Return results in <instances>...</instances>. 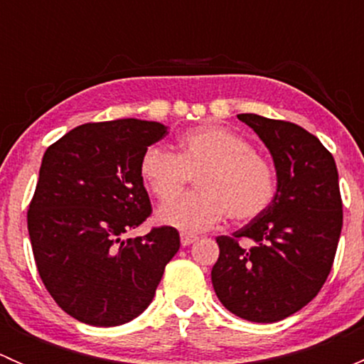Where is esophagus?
<instances>
[{"label":"esophagus","mask_w":364,"mask_h":364,"mask_svg":"<svg viewBox=\"0 0 364 364\" xmlns=\"http://www.w3.org/2000/svg\"><path fill=\"white\" fill-rule=\"evenodd\" d=\"M197 236H192V234H181V245L183 247H190L192 243H196Z\"/></svg>","instance_id":"obj_1"}]
</instances>
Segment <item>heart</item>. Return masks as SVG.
<instances>
[{"label":"heart","mask_w":364,"mask_h":364,"mask_svg":"<svg viewBox=\"0 0 364 364\" xmlns=\"http://www.w3.org/2000/svg\"><path fill=\"white\" fill-rule=\"evenodd\" d=\"M178 155L151 146L141 159V178L159 200L181 191L190 175L200 174L199 194L175 198L156 211L160 223L185 234L215 227L227 215L245 223L273 203L274 172L250 142L218 124L196 128L178 142Z\"/></svg>","instance_id":"1"}]
</instances>
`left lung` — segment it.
Masks as SVG:
<instances>
[{"mask_svg": "<svg viewBox=\"0 0 364 364\" xmlns=\"http://www.w3.org/2000/svg\"><path fill=\"white\" fill-rule=\"evenodd\" d=\"M273 156L269 208L232 236H218L211 282L220 303L252 322H277L310 303L324 285L343 213L338 171L315 135L294 123L237 114ZM248 239L250 247H241Z\"/></svg>", "mask_w": 364, "mask_h": 364, "instance_id": "obj_1", "label": "left lung"}]
</instances>
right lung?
I'll return each instance as SVG.
<instances>
[{
    "mask_svg": "<svg viewBox=\"0 0 364 364\" xmlns=\"http://www.w3.org/2000/svg\"><path fill=\"white\" fill-rule=\"evenodd\" d=\"M165 135L156 121L86 123L43 153L28 211L33 255L49 294L84 324L141 315L179 250L174 227L124 237L151 215L141 159Z\"/></svg>",
    "mask_w": 364,
    "mask_h": 364,
    "instance_id": "right-lung-1",
    "label": "right lung"
}]
</instances>
